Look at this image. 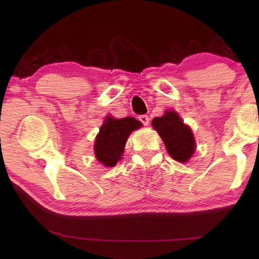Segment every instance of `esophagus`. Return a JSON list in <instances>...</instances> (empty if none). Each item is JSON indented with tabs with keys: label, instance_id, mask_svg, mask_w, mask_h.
I'll return each mask as SVG.
<instances>
[{
	"label": "esophagus",
	"instance_id": "esophagus-1",
	"mask_svg": "<svg viewBox=\"0 0 259 259\" xmlns=\"http://www.w3.org/2000/svg\"><path fill=\"white\" fill-rule=\"evenodd\" d=\"M139 121L142 122V123L144 124V125H148L150 124V119H148V116L147 115H145V114H144V115H140L139 117Z\"/></svg>",
	"mask_w": 259,
	"mask_h": 259
}]
</instances>
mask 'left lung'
<instances>
[{"instance_id":"1","label":"left lung","mask_w":259,"mask_h":259,"mask_svg":"<svg viewBox=\"0 0 259 259\" xmlns=\"http://www.w3.org/2000/svg\"><path fill=\"white\" fill-rule=\"evenodd\" d=\"M152 125L163 140L166 151L174 160L184 163L191 159L196 147L194 136L177 112L166 111L164 115L154 117Z\"/></svg>"}]
</instances>
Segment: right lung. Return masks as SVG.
<instances>
[{
	"mask_svg": "<svg viewBox=\"0 0 259 259\" xmlns=\"http://www.w3.org/2000/svg\"><path fill=\"white\" fill-rule=\"evenodd\" d=\"M140 126H143L142 122L133 116L122 119L107 116L96 137L94 145L96 159L105 166H115L123 154L129 135Z\"/></svg>",
	"mask_w": 259,
	"mask_h": 259,
	"instance_id": "obj_1",
	"label": "right lung"
}]
</instances>
